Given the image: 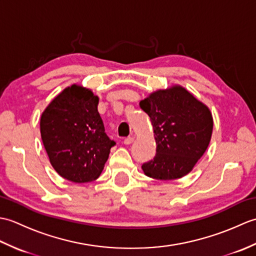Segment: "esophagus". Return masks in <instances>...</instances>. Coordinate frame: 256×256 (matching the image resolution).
<instances>
[{"instance_id": "34e87169", "label": "esophagus", "mask_w": 256, "mask_h": 256, "mask_svg": "<svg viewBox=\"0 0 256 256\" xmlns=\"http://www.w3.org/2000/svg\"><path fill=\"white\" fill-rule=\"evenodd\" d=\"M133 142H134V138H131V136L126 138L124 140V144L125 145H130V144H132Z\"/></svg>"}]
</instances>
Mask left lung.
Segmentation results:
<instances>
[{
  "mask_svg": "<svg viewBox=\"0 0 256 256\" xmlns=\"http://www.w3.org/2000/svg\"><path fill=\"white\" fill-rule=\"evenodd\" d=\"M154 128L156 155L144 162L146 176L172 180L192 170L211 140L214 120L208 106L180 86L150 94L140 102Z\"/></svg>",
  "mask_w": 256,
  "mask_h": 256,
  "instance_id": "left-lung-1",
  "label": "left lung"
}]
</instances>
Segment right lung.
I'll list each match as a JSON object with an SVG mask.
<instances>
[{
    "mask_svg": "<svg viewBox=\"0 0 256 256\" xmlns=\"http://www.w3.org/2000/svg\"><path fill=\"white\" fill-rule=\"evenodd\" d=\"M98 103L91 90L72 84L42 114L40 135L50 164L70 182L96 180L116 145L106 133Z\"/></svg>",
    "mask_w": 256,
    "mask_h": 256,
    "instance_id": "add662e5",
    "label": "right lung"
}]
</instances>
